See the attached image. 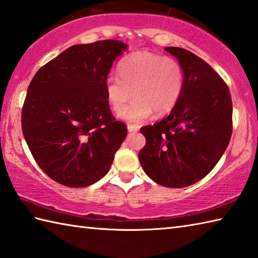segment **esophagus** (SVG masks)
Masks as SVG:
<instances>
[{
    "mask_svg": "<svg viewBox=\"0 0 258 258\" xmlns=\"http://www.w3.org/2000/svg\"><path fill=\"white\" fill-rule=\"evenodd\" d=\"M128 130L130 131V133H136V131L139 130V127L135 124H128Z\"/></svg>",
    "mask_w": 258,
    "mask_h": 258,
    "instance_id": "34e87169",
    "label": "esophagus"
}]
</instances>
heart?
<instances>
[{"mask_svg":"<svg viewBox=\"0 0 258 258\" xmlns=\"http://www.w3.org/2000/svg\"><path fill=\"white\" fill-rule=\"evenodd\" d=\"M119 76L105 81V95L115 113L122 112L131 96L135 100L121 118L140 122L154 112L163 115L171 111L181 94L183 71L172 57L140 50L120 61Z\"/></svg>","mask_w":258,"mask_h":258,"instance_id":"1","label":"heart"}]
</instances>
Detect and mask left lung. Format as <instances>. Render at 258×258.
I'll list each match as a JSON object with an SVG mask.
<instances>
[{"label":"left lung","mask_w":258,"mask_h":258,"mask_svg":"<svg viewBox=\"0 0 258 258\" xmlns=\"http://www.w3.org/2000/svg\"><path fill=\"white\" fill-rule=\"evenodd\" d=\"M165 50L182 67V91L166 118L140 129L146 145L138 157L154 182L185 187L206 177L225 153L232 134V101L208 62L183 48Z\"/></svg>","instance_id":"8db88e82"}]
</instances>
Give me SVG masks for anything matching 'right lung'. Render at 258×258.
I'll return each mask as SVG.
<instances>
[{
    "mask_svg": "<svg viewBox=\"0 0 258 258\" xmlns=\"http://www.w3.org/2000/svg\"><path fill=\"white\" fill-rule=\"evenodd\" d=\"M127 45H75L43 65L28 87L21 125L38 166L70 187L94 184L109 172L127 136L105 95V81Z\"/></svg>",
    "mask_w": 258,
    "mask_h": 258,
    "instance_id": "obj_1",
    "label": "right lung"
}]
</instances>
